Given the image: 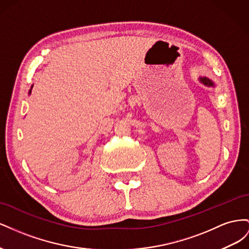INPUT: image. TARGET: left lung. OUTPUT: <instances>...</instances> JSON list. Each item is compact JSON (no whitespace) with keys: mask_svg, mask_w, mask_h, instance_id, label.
Segmentation results:
<instances>
[{"mask_svg":"<svg viewBox=\"0 0 249 249\" xmlns=\"http://www.w3.org/2000/svg\"><path fill=\"white\" fill-rule=\"evenodd\" d=\"M199 81L202 83V84H205V85H207V86H214V83L211 81L210 79H208V78H199Z\"/></svg>","mask_w":249,"mask_h":249,"instance_id":"1","label":"left lung"}]
</instances>
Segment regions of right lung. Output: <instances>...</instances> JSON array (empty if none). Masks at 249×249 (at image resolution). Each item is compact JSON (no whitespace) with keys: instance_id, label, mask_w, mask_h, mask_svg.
Listing matches in <instances>:
<instances>
[{"instance_id":"obj_1","label":"right lung","mask_w":249,"mask_h":249,"mask_svg":"<svg viewBox=\"0 0 249 249\" xmlns=\"http://www.w3.org/2000/svg\"><path fill=\"white\" fill-rule=\"evenodd\" d=\"M29 93H31V89H30V91H29Z\"/></svg>"}]
</instances>
